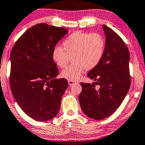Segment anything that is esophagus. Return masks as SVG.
Instances as JSON below:
<instances>
[{
  "mask_svg": "<svg viewBox=\"0 0 145 145\" xmlns=\"http://www.w3.org/2000/svg\"><path fill=\"white\" fill-rule=\"evenodd\" d=\"M75 83V82L73 81H72V80H69L68 81V84H69V85H73Z\"/></svg>",
  "mask_w": 145,
  "mask_h": 145,
  "instance_id": "obj_1",
  "label": "esophagus"
}]
</instances>
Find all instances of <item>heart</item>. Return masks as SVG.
Listing matches in <instances>:
<instances>
[{
  "instance_id": "obj_1",
  "label": "heart",
  "mask_w": 145,
  "mask_h": 145,
  "mask_svg": "<svg viewBox=\"0 0 145 145\" xmlns=\"http://www.w3.org/2000/svg\"><path fill=\"white\" fill-rule=\"evenodd\" d=\"M65 50L56 46L52 51V59L60 68L66 67L72 57L73 62L61 73L64 78L75 81L86 70L95 68L104 56L105 39L99 33L76 31L63 42Z\"/></svg>"
}]
</instances>
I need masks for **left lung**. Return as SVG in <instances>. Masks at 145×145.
I'll return each instance as SVG.
<instances>
[{"instance_id":"1","label":"left lung","mask_w":145,"mask_h":145,"mask_svg":"<svg viewBox=\"0 0 145 145\" xmlns=\"http://www.w3.org/2000/svg\"><path fill=\"white\" fill-rule=\"evenodd\" d=\"M104 56L99 64L87 74L96 82L81 83L82 91L79 101L83 113L100 120L111 116L121 105L131 85L129 52L122 39L106 25ZM99 85L97 89L95 85Z\"/></svg>"}]
</instances>
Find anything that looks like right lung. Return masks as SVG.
Masks as SVG:
<instances>
[{
  "mask_svg": "<svg viewBox=\"0 0 145 145\" xmlns=\"http://www.w3.org/2000/svg\"><path fill=\"white\" fill-rule=\"evenodd\" d=\"M68 29L38 24L18 39L10 54V85L16 101L28 116L38 121L58 114L68 85L66 79H56L58 70L52 51Z\"/></svg>",
  "mask_w": 145,
  "mask_h": 145,
  "instance_id": "add662e5",
  "label": "right lung"
}]
</instances>
